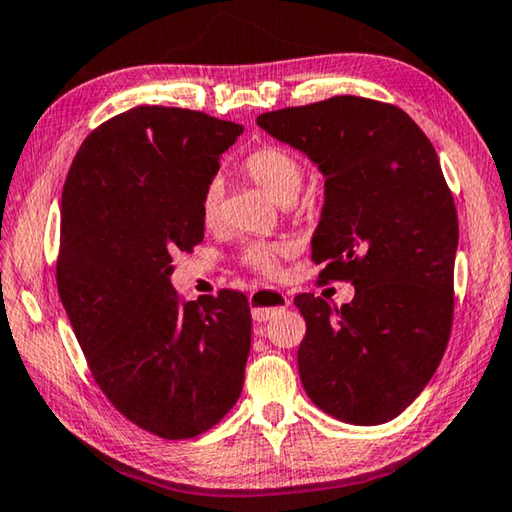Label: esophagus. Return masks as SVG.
Here are the masks:
<instances>
[{
  "label": "esophagus",
  "mask_w": 512,
  "mask_h": 512,
  "mask_svg": "<svg viewBox=\"0 0 512 512\" xmlns=\"http://www.w3.org/2000/svg\"><path fill=\"white\" fill-rule=\"evenodd\" d=\"M287 305H289V298L273 287L257 289L250 294V307H253L250 312H253V319L259 323L269 321L280 312H285Z\"/></svg>",
  "instance_id": "1"
}]
</instances>
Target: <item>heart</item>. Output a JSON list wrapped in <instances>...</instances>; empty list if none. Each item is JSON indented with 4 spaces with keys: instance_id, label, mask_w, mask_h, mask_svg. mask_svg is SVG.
Here are the masks:
<instances>
[{
    "instance_id": "heart-1",
    "label": "heart",
    "mask_w": 512,
    "mask_h": 512,
    "mask_svg": "<svg viewBox=\"0 0 512 512\" xmlns=\"http://www.w3.org/2000/svg\"><path fill=\"white\" fill-rule=\"evenodd\" d=\"M243 173L278 202H291L305 180V166L294 152L282 145H262L243 159ZM200 218L207 227H216L223 218V182H207L200 196ZM285 248L278 243L253 241L241 250V262L264 275H273L280 266Z\"/></svg>"
}]
</instances>
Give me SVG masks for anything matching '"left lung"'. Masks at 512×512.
Instances as JSON below:
<instances>
[{"label": "left lung", "instance_id": "left-lung-1", "mask_svg": "<svg viewBox=\"0 0 512 512\" xmlns=\"http://www.w3.org/2000/svg\"><path fill=\"white\" fill-rule=\"evenodd\" d=\"M257 125L326 175L312 259L351 303L298 294L310 399L358 426L394 419L428 385L453 323L458 214L433 143L403 109L355 95L262 113Z\"/></svg>", "mask_w": 512, "mask_h": 512}]
</instances>
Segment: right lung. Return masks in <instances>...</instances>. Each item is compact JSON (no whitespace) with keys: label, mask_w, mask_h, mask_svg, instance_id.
Masks as SVG:
<instances>
[{"label":"right lung","mask_w":512,"mask_h":512,"mask_svg":"<svg viewBox=\"0 0 512 512\" xmlns=\"http://www.w3.org/2000/svg\"><path fill=\"white\" fill-rule=\"evenodd\" d=\"M241 132L202 111L134 107L86 136L63 184L61 303L102 394L164 440L209 431L243 387L248 298L186 300L168 280L173 255L205 237L202 189Z\"/></svg>","instance_id":"1"}]
</instances>
